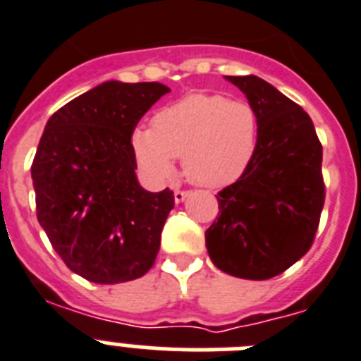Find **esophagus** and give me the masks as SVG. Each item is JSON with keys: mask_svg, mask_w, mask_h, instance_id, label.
<instances>
[{"mask_svg": "<svg viewBox=\"0 0 361 361\" xmlns=\"http://www.w3.org/2000/svg\"><path fill=\"white\" fill-rule=\"evenodd\" d=\"M188 192H185V190H174V201L176 203H183L185 200H187Z\"/></svg>", "mask_w": 361, "mask_h": 361, "instance_id": "34e87169", "label": "esophagus"}]
</instances>
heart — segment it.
Returning a JSON list of instances; mask_svg holds the SVG:
<instances>
[{"label": "heart", "instance_id": "b5f03b06", "mask_svg": "<svg viewBox=\"0 0 361 361\" xmlns=\"http://www.w3.org/2000/svg\"><path fill=\"white\" fill-rule=\"evenodd\" d=\"M259 120L246 100L194 93L152 118V128L133 131L136 160L152 180L174 174L183 158L188 181L207 188L232 185L245 174L257 151Z\"/></svg>", "mask_w": 361, "mask_h": 361}]
</instances>
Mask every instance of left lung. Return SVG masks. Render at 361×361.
I'll list each match as a JSON object with an SVG mask.
<instances>
[{"instance_id": "left-lung-1", "label": "left lung", "mask_w": 361, "mask_h": 361, "mask_svg": "<svg viewBox=\"0 0 361 361\" xmlns=\"http://www.w3.org/2000/svg\"><path fill=\"white\" fill-rule=\"evenodd\" d=\"M259 120L257 151L235 183L217 194L221 216L204 241L225 274L266 281L311 248L324 207L322 145L304 109L255 75H225Z\"/></svg>"}]
</instances>
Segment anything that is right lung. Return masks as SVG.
I'll return each instance as SVG.
<instances>
[{
	"label": "right lung",
	"instance_id": "right-lung-1",
	"mask_svg": "<svg viewBox=\"0 0 361 361\" xmlns=\"http://www.w3.org/2000/svg\"><path fill=\"white\" fill-rule=\"evenodd\" d=\"M169 92L160 82L108 80L47 122L32 164L37 221L64 264L86 281H135L154 264L174 196L138 183L131 136Z\"/></svg>",
	"mask_w": 361,
	"mask_h": 361
}]
</instances>
